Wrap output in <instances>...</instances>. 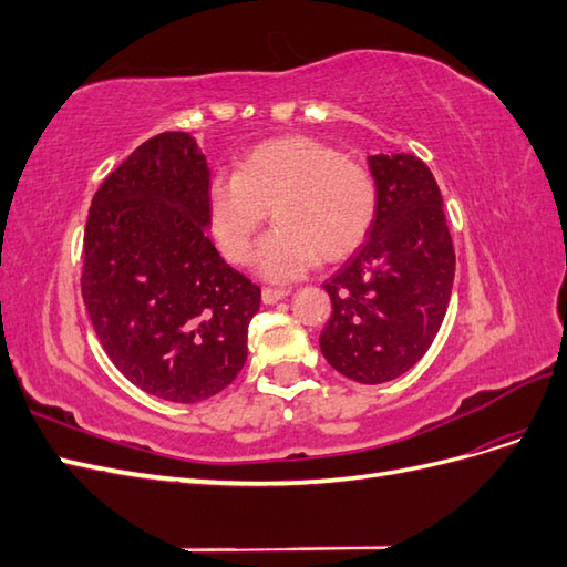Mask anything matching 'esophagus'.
<instances>
[{
    "label": "esophagus",
    "instance_id": "34e87169",
    "mask_svg": "<svg viewBox=\"0 0 567 567\" xmlns=\"http://www.w3.org/2000/svg\"><path fill=\"white\" fill-rule=\"evenodd\" d=\"M286 296H288L286 288H262V302H265V305L279 302V300H284Z\"/></svg>",
    "mask_w": 567,
    "mask_h": 567
}]
</instances>
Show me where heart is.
I'll list each match as a JSON object with an SVG mask.
<instances>
[{
	"mask_svg": "<svg viewBox=\"0 0 567 567\" xmlns=\"http://www.w3.org/2000/svg\"><path fill=\"white\" fill-rule=\"evenodd\" d=\"M208 219L219 252L244 265L269 217L277 229L252 255L267 281H290L317 260L340 262L369 236L379 188L364 165L310 136H279L255 146L231 175L208 184Z\"/></svg>",
	"mask_w": 567,
	"mask_h": 567,
	"instance_id": "b5f03b06",
	"label": "heart"
}]
</instances>
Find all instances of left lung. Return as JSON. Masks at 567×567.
Listing matches in <instances>:
<instances>
[{"mask_svg": "<svg viewBox=\"0 0 567 567\" xmlns=\"http://www.w3.org/2000/svg\"><path fill=\"white\" fill-rule=\"evenodd\" d=\"M379 213L348 262L323 284L333 312L319 348L338 373L379 385L409 371L433 346L454 284V246L442 194L411 153L369 156Z\"/></svg>", "mask_w": 567, "mask_h": 567, "instance_id": "1", "label": "left lung"}]
</instances>
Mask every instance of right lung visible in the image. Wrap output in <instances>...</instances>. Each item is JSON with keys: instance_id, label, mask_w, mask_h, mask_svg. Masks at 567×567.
Here are the masks:
<instances>
[{"instance_id": "1", "label": "right lung", "mask_w": 567, "mask_h": 567, "mask_svg": "<svg viewBox=\"0 0 567 567\" xmlns=\"http://www.w3.org/2000/svg\"><path fill=\"white\" fill-rule=\"evenodd\" d=\"M210 169L188 132L144 142L104 179L84 229L82 298L99 342L130 383L194 404L248 359L260 288L208 238Z\"/></svg>"}]
</instances>
